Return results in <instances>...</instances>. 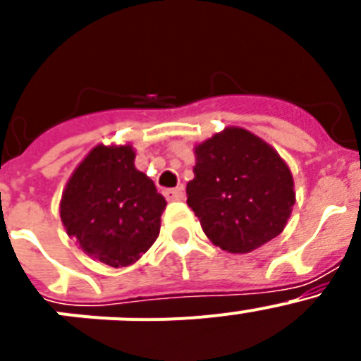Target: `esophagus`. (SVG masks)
I'll return each instance as SVG.
<instances>
[{
  "label": "esophagus",
  "instance_id": "34e87169",
  "mask_svg": "<svg viewBox=\"0 0 361 361\" xmlns=\"http://www.w3.org/2000/svg\"><path fill=\"white\" fill-rule=\"evenodd\" d=\"M164 195L168 200H184V190L183 188H173V190H166Z\"/></svg>",
  "mask_w": 361,
  "mask_h": 361
}]
</instances>
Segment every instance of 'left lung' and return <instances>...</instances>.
<instances>
[{"label":"left lung","mask_w":361,"mask_h":361,"mask_svg":"<svg viewBox=\"0 0 361 361\" xmlns=\"http://www.w3.org/2000/svg\"><path fill=\"white\" fill-rule=\"evenodd\" d=\"M188 206L206 237L228 253H250L283 231L295 206L289 166L264 139L228 126L193 148Z\"/></svg>","instance_id":"obj_1"}]
</instances>
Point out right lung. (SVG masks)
<instances>
[{
    "label": "right lung",
    "mask_w": 361,
    "mask_h": 361,
    "mask_svg": "<svg viewBox=\"0 0 361 361\" xmlns=\"http://www.w3.org/2000/svg\"><path fill=\"white\" fill-rule=\"evenodd\" d=\"M164 208L152 178L135 168L132 145H97L70 175L59 215L88 257L126 267L157 240Z\"/></svg>",
    "instance_id": "right-lung-1"
}]
</instances>
